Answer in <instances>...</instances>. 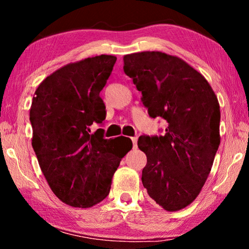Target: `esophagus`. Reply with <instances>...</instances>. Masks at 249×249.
Returning <instances> with one entry per match:
<instances>
[{
	"mask_svg": "<svg viewBox=\"0 0 249 249\" xmlns=\"http://www.w3.org/2000/svg\"><path fill=\"white\" fill-rule=\"evenodd\" d=\"M132 142H133V147L136 148L137 147V137H132Z\"/></svg>",
	"mask_w": 249,
	"mask_h": 249,
	"instance_id": "34e87169",
	"label": "esophagus"
}]
</instances>
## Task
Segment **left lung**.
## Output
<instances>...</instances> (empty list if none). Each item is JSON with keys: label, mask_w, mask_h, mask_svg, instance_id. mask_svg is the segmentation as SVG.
I'll return each instance as SVG.
<instances>
[{"label": "left lung", "mask_w": 249, "mask_h": 249, "mask_svg": "<svg viewBox=\"0 0 249 249\" xmlns=\"http://www.w3.org/2000/svg\"><path fill=\"white\" fill-rule=\"evenodd\" d=\"M124 72L142 92L151 119L168 123L163 135L138 138L147 156L142 185L162 209H183L199 196L220 146L216 95L182 59L160 52L126 54Z\"/></svg>", "instance_id": "left-lung-1"}]
</instances>
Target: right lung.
Listing matches in <instances>:
<instances>
[{"label":"right lung","instance_id":"1","mask_svg":"<svg viewBox=\"0 0 249 249\" xmlns=\"http://www.w3.org/2000/svg\"><path fill=\"white\" fill-rule=\"evenodd\" d=\"M115 62L116 57L101 54L67 65L33 98L32 145L40 169L54 195L74 208H90L108 196L113 175L133 147L127 137L105 138L102 128L91 133L107 116L100 92Z\"/></svg>","mask_w":249,"mask_h":249}]
</instances>
